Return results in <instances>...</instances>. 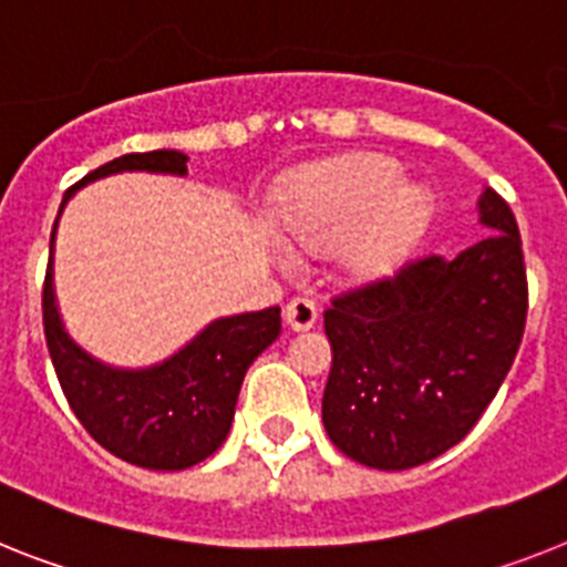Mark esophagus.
I'll return each mask as SVG.
<instances>
[{"label": "esophagus", "mask_w": 567, "mask_h": 567, "mask_svg": "<svg viewBox=\"0 0 567 567\" xmlns=\"http://www.w3.org/2000/svg\"><path fill=\"white\" fill-rule=\"evenodd\" d=\"M285 322L293 328V331H308L317 322V302L308 297H297L285 306Z\"/></svg>", "instance_id": "1"}]
</instances>
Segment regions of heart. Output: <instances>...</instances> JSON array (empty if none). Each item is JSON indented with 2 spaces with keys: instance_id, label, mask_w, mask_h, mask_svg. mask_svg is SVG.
Masks as SVG:
<instances>
[{
  "instance_id": "1",
  "label": "heart",
  "mask_w": 567,
  "mask_h": 567,
  "mask_svg": "<svg viewBox=\"0 0 567 567\" xmlns=\"http://www.w3.org/2000/svg\"><path fill=\"white\" fill-rule=\"evenodd\" d=\"M432 216V195L403 184L383 158H342L299 175L276 202V225L302 250L346 241L342 259L357 276L392 274L417 245Z\"/></svg>"
}]
</instances>
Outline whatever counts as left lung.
Returning a JSON list of instances; mask_svg holds the SVG:
<instances>
[{"mask_svg": "<svg viewBox=\"0 0 567 567\" xmlns=\"http://www.w3.org/2000/svg\"><path fill=\"white\" fill-rule=\"evenodd\" d=\"M478 213L493 230L478 245L331 299L322 423L357 464L409 470L437 458L511 372L527 320L522 236L496 189H484Z\"/></svg>", "mask_w": 567, "mask_h": 567, "instance_id": "8db88e82", "label": "left lung"}]
</instances>
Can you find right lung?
<instances>
[{
    "instance_id": "obj_1",
    "label": "right lung",
    "mask_w": 567,
    "mask_h": 567,
    "mask_svg": "<svg viewBox=\"0 0 567 567\" xmlns=\"http://www.w3.org/2000/svg\"><path fill=\"white\" fill-rule=\"evenodd\" d=\"M126 169L187 175V155L175 150L132 152L97 166L65 193ZM51 230V254H54ZM51 256L42 285V326L56 380L85 432L117 458L146 470H187L225 444L245 372L282 331L279 308L210 322L178 354L150 369H112L85 354L65 334L56 313Z\"/></svg>"
}]
</instances>
